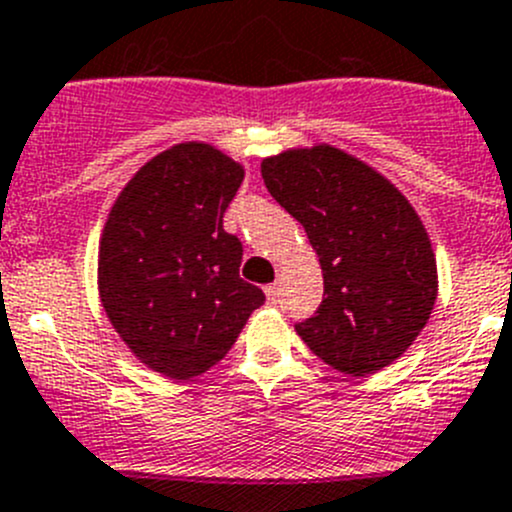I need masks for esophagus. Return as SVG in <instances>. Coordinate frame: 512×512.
<instances>
[{
    "mask_svg": "<svg viewBox=\"0 0 512 512\" xmlns=\"http://www.w3.org/2000/svg\"><path fill=\"white\" fill-rule=\"evenodd\" d=\"M264 291H266V299H269L271 304H276V301H279V286L269 284Z\"/></svg>",
    "mask_w": 512,
    "mask_h": 512,
    "instance_id": "34e87169",
    "label": "esophagus"
}]
</instances>
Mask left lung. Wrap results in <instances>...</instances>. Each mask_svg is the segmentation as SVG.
I'll list each match as a JSON object with an SVG mask.
<instances>
[{"instance_id": "1", "label": "left lung", "mask_w": 512, "mask_h": 512, "mask_svg": "<svg viewBox=\"0 0 512 512\" xmlns=\"http://www.w3.org/2000/svg\"><path fill=\"white\" fill-rule=\"evenodd\" d=\"M261 175L304 226L324 274V299L296 334L352 377L392 364L420 337L437 299L435 253L412 203L326 143L264 158Z\"/></svg>"}]
</instances>
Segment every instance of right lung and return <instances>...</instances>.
Returning <instances> with one entry per match:
<instances>
[{
  "label": "right lung",
  "instance_id": "obj_1",
  "mask_svg": "<svg viewBox=\"0 0 512 512\" xmlns=\"http://www.w3.org/2000/svg\"><path fill=\"white\" fill-rule=\"evenodd\" d=\"M243 165L208 143H178L143 165L107 213L97 253L105 314L130 352L168 379L221 362L266 301L238 276L241 241L223 213Z\"/></svg>",
  "mask_w": 512,
  "mask_h": 512
}]
</instances>
